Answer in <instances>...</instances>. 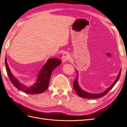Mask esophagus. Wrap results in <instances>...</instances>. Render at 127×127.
Returning a JSON list of instances; mask_svg holds the SVG:
<instances>
[{
    "label": "esophagus",
    "instance_id": "34e87169",
    "mask_svg": "<svg viewBox=\"0 0 127 127\" xmlns=\"http://www.w3.org/2000/svg\"><path fill=\"white\" fill-rule=\"evenodd\" d=\"M70 59V55L68 53H64L62 57V61L63 63H65L66 61H69Z\"/></svg>",
    "mask_w": 127,
    "mask_h": 127
}]
</instances>
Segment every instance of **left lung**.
Masks as SVG:
<instances>
[{"label":"left lung","instance_id":"8db88e82","mask_svg":"<svg viewBox=\"0 0 127 127\" xmlns=\"http://www.w3.org/2000/svg\"><path fill=\"white\" fill-rule=\"evenodd\" d=\"M121 73V69L120 70L119 74L118 75V77L115 81V82H114V83L110 86V87H109L107 89H106V90H105L103 92H102L101 93H98V94H93V93H90L88 92H86L84 91L83 90H82L81 88L80 87V86L79 85V83H78V72L77 71V76H76V78L75 80L74 81V85H73V87L74 90L76 92V93L77 94V95L82 97V98H87V99H95V98H101V97H102L103 96H104L107 93V92L111 90V89L114 87V86L115 85L116 83H117V82L118 81V79H119L120 75Z\"/></svg>","mask_w":127,"mask_h":127}]
</instances>
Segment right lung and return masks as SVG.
<instances>
[{"mask_svg":"<svg viewBox=\"0 0 127 127\" xmlns=\"http://www.w3.org/2000/svg\"><path fill=\"white\" fill-rule=\"evenodd\" d=\"M5 62L7 74L13 85L18 90L29 94H39L46 90L49 85L51 75L53 70L62 63V61L58 59L50 58L48 59L39 72L37 77L36 82L33 85L28 87L19 82V81L12 75L7 63L6 58H5Z\"/></svg>","mask_w":127,"mask_h":127,"instance_id":"1","label":"right lung"}]
</instances>
